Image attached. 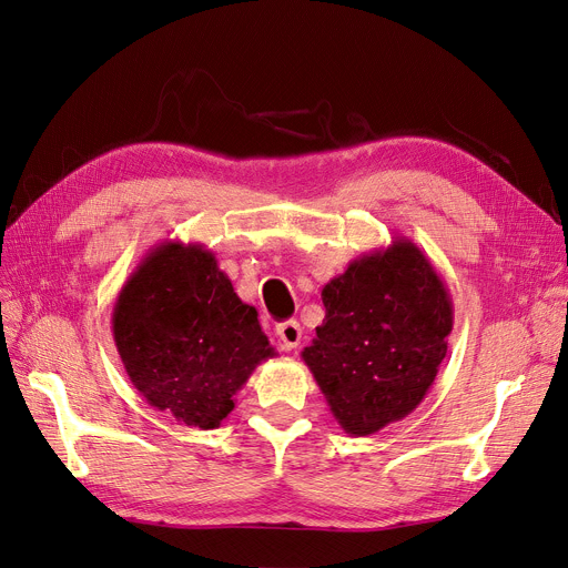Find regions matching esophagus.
Instances as JSON below:
<instances>
[{"label":"esophagus","instance_id":"esophagus-1","mask_svg":"<svg viewBox=\"0 0 568 568\" xmlns=\"http://www.w3.org/2000/svg\"><path fill=\"white\" fill-rule=\"evenodd\" d=\"M302 324L296 322V320H290V322H283V324H278L276 326V336H278V341H281V347L283 349H296L300 347V343H302Z\"/></svg>","mask_w":568,"mask_h":568}]
</instances>
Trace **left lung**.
Segmentation results:
<instances>
[{"label":"left lung","mask_w":568,"mask_h":568,"mask_svg":"<svg viewBox=\"0 0 568 568\" xmlns=\"http://www.w3.org/2000/svg\"><path fill=\"white\" fill-rule=\"evenodd\" d=\"M324 322L302 359L334 419L364 437L419 407L454 329L449 290L405 236L349 262L322 287Z\"/></svg>","instance_id":"left-lung-1"}]
</instances>
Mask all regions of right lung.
<instances>
[{"instance_id": "obj_1", "label": "right lung", "mask_w": 568, "mask_h": 568, "mask_svg": "<svg viewBox=\"0 0 568 568\" xmlns=\"http://www.w3.org/2000/svg\"><path fill=\"white\" fill-rule=\"evenodd\" d=\"M112 336L140 396L202 430L221 426L255 366L276 354L214 253L182 242L138 264L116 296Z\"/></svg>"}]
</instances>
